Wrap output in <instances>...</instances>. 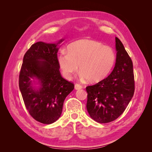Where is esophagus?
<instances>
[{
  "label": "esophagus",
  "mask_w": 152,
  "mask_h": 152,
  "mask_svg": "<svg viewBox=\"0 0 152 152\" xmlns=\"http://www.w3.org/2000/svg\"><path fill=\"white\" fill-rule=\"evenodd\" d=\"M82 88V86L79 84H76L75 85V89L76 90H79V89H81Z\"/></svg>",
  "instance_id": "esophagus-1"
}]
</instances>
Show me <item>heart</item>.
Segmentation results:
<instances>
[{"label":"heart","instance_id":"heart-1","mask_svg":"<svg viewBox=\"0 0 152 152\" xmlns=\"http://www.w3.org/2000/svg\"><path fill=\"white\" fill-rule=\"evenodd\" d=\"M68 53L61 51L58 63L63 76L70 79L78 70L82 79L96 83L103 80L112 70L116 61L114 50L98 41L80 39L71 43Z\"/></svg>","mask_w":152,"mask_h":152}]
</instances>
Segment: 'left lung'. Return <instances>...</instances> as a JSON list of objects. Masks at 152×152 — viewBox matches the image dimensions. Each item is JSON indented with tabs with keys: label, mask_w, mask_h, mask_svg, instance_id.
Returning <instances> with one entry per match:
<instances>
[{
	"label": "left lung",
	"mask_w": 152,
	"mask_h": 152,
	"mask_svg": "<svg viewBox=\"0 0 152 152\" xmlns=\"http://www.w3.org/2000/svg\"><path fill=\"white\" fill-rule=\"evenodd\" d=\"M116 63L106 79L86 87L87 110L98 123L113 121L121 115L134 92L133 65L121 41L115 37Z\"/></svg>",
	"instance_id": "1"
}]
</instances>
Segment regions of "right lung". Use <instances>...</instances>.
I'll use <instances>...</instances> for the list:
<instances>
[{"mask_svg": "<svg viewBox=\"0 0 152 152\" xmlns=\"http://www.w3.org/2000/svg\"><path fill=\"white\" fill-rule=\"evenodd\" d=\"M57 43L37 42L23 57L19 76L20 90L25 107L35 120L50 124L60 117L64 101L74 84L64 79L59 72Z\"/></svg>", "mask_w": 152, "mask_h": 152, "instance_id": "right-lung-1", "label": "right lung"}]
</instances>
